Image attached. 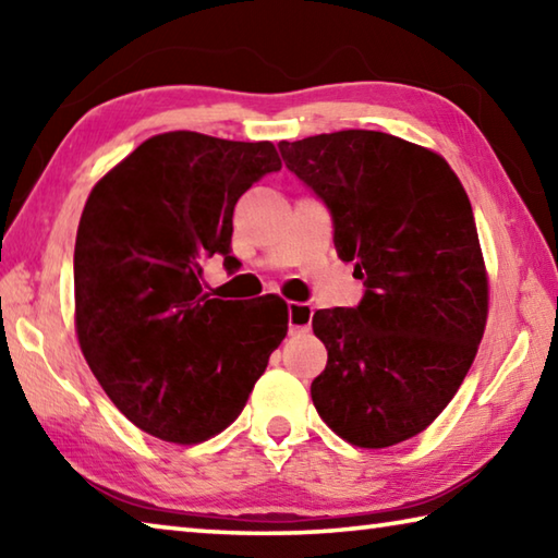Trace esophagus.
Returning <instances> with one entry per match:
<instances>
[{
	"mask_svg": "<svg viewBox=\"0 0 558 558\" xmlns=\"http://www.w3.org/2000/svg\"><path fill=\"white\" fill-rule=\"evenodd\" d=\"M315 310L307 302H288V327L290 332H307L313 325Z\"/></svg>",
	"mask_w": 558,
	"mask_h": 558,
	"instance_id": "obj_1",
	"label": "esophagus"
}]
</instances>
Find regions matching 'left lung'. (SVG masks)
I'll list each match as a JSON object with an SVG mask.
<instances>
[{
    "instance_id": "8db88e82",
    "label": "left lung",
    "mask_w": 558,
    "mask_h": 558,
    "mask_svg": "<svg viewBox=\"0 0 558 558\" xmlns=\"http://www.w3.org/2000/svg\"><path fill=\"white\" fill-rule=\"evenodd\" d=\"M327 206L335 248L364 295L317 310L327 366L310 386L337 436L359 448L413 438L446 409L477 354L487 278L460 179L426 147L376 130L278 145Z\"/></svg>"
}]
</instances>
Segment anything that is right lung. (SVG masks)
<instances>
[{
    "mask_svg": "<svg viewBox=\"0 0 558 558\" xmlns=\"http://www.w3.org/2000/svg\"><path fill=\"white\" fill-rule=\"evenodd\" d=\"M278 169L270 143L179 130L93 186L73 253L75 329L102 391L149 436L202 442L231 426L288 335L280 298L202 288L206 258L235 263V202Z\"/></svg>",
    "mask_w": 558,
    "mask_h": 558,
    "instance_id": "1",
    "label": "right lung"
}]
</instances>
